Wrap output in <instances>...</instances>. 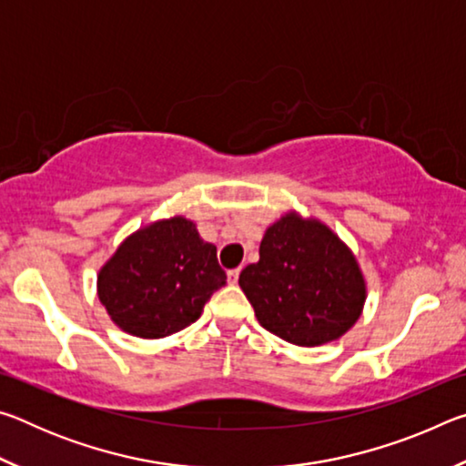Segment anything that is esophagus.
<instances>
[{"mask_svg": "<svg viewBox=\"0 0 466 466\" xmlns=\"http://www.w3.org/2000/svg\"><path fill=\"white\" fill-rule=\"evenodd\" d=\"M238 275H240V269L228 271V281H230V283H238Z\"/></svg>", "mask_w": 466, "mask_h": 466, "instance_id": "esophagus-1", "label": "esophagus"}]
</instances>
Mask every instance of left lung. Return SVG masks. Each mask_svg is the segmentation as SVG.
Segmentation results:
<instances>
[{
    "mask_svg": "<svg viewBox=\"0 0 466 466\" xmlns=\"http://www.w3.org/2000/svg\"><path fill=\"white\" fill-rule=\"evenodd\" d=\"M238 283L261 327L299 347L345 335L366 302V279L350 247L327 224L296 211L267 228L258 263L244 267Z\"/></svg>",
    "mask_w": 466,
    "mask_h": 466,
    "instance_id": "8db88e82",
    "label": "left lung"
}]
</instances>
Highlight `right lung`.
I'll return each instance as SVG.
<instances>
[{
	"label": "right lung",
	"instance_id": "add662e5",
	"mask_svg": "<svg viewBox=\"0 0 466 466\" xmlns=\"http://www.w3.org/2000/svg\"><path fill=\"white\" fill-rule=\"evenodd\" d=\"M216 247L183 216L157 219L127 236L98 271V298L125 333L160 339L201 317L226 286Z\"/></svg>",
	"mask_w": 466,
	"mask_h": 466
}]
</instances>
